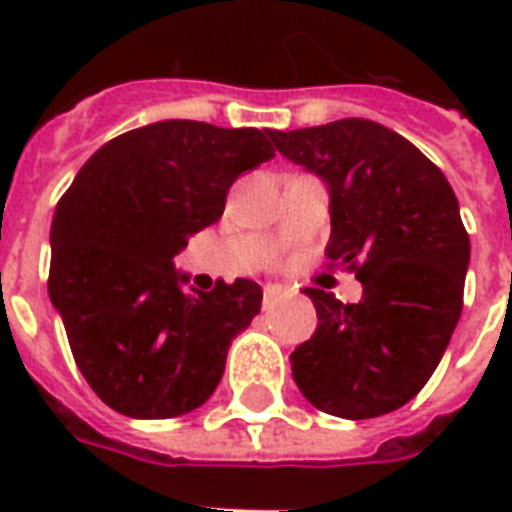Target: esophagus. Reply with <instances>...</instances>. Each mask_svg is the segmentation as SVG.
<instances>
[{"mask_svg":"<svg viewBox=\"0 0 512 512\" xmlns=\"http://www.w3.org/2000/svg\"><path fill=\"white\" fill-rule=\"evenodd\" d=\"M288 296V290L279 288V285H268L266 293H263V307H274L277 301H282Z\"/></svg>","mask_w":512,"mask_h":512,"instance_id":"34e87169","label":"esophagus"}]
</instances>
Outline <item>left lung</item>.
Listing matches in <instances>:
<instances>
[{"label": "left lung", "mask_w": 512, "mask_h": 512, "mask_svg": "<svg viewBox=\"0 0 512 512\" xmlns=\"http://www.w3.org/2000/svg\"><path fill=\"white\" fill-rule=\"evenodd\" d=\"M271 139L326 180V257L362 282L359 304L304 290L318 329L290 354L293 381L334 417L389 414L428 384L461 318L469 235L455 191L406 136L373 120L345 117Z\"/></svg>", "instance_id": "1"}]
</instances>
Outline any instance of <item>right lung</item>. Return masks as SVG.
Listing matches in <instances>:
<instances>
[{
  "instance_id": "add662e5",
  "label": "right lung",
  "mask_w": 512,
  "mask_h": 512,
  "mask_svg": "<svg viewBox=\"0 0 512 512\" xmlns=\"http://www.w3.org/2000/svg\"><path fill=\"white\" fill-rule=\"evenodd\" d=\"M274 158L271 128L161 120L87 158L51 222L49 296L73 359L106 406L134 419L200 408L227 348L260 312L252 279L183 290L172 257L219 222L238 175Z\"/></svg>"
}]
</instances>
